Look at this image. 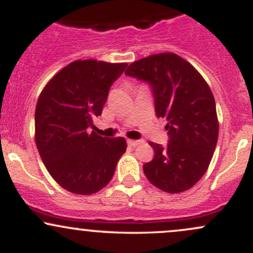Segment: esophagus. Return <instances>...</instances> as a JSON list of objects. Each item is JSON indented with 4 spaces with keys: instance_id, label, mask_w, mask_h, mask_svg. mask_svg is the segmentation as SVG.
<instances>
[{
    "instance_id": "obj_1",
    "label": "esophagus",
    "mask_w": 253,
    "mask_h": 253,
    "mask_svg": "<svg viewBox=\"0 0 253 253\" xmlns=\"http://www.w3.org/2000/svg\"><path fill=\"white\" fill-rule=\"evenodd\" d=\"M143 143V141L141 140H130V139H128V140H127V144L129 145V146H136V145H139V144H141Z\"/></svg>"
}]
</instances>
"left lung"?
I'll use <instances>...</instances> for the list:
<instances>
[{
  "label": "left lung",
  "mask_w": 253,
  "mask_h": 253,
  "mask_svg": "<svg viewBox=\"0 0 253 253\" xmlns=\"http://www.w3.org/2000/svg\"><path fill=\"white\" fill-rule=\"evenodd\" d=\"M125 74L151 84L157 117L168 121L169 144L149 143L155 157L144 164L145 176L165 193L190 189L210 167L219 135L210 85L189 62L172 52L141 58Z\"/></svg>",
  "instance_id": "obj_1"
}]
</instances>
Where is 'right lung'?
I'll use <instances>...</instances> for the list:
<instances>
[{
    "label": "right lung",
    "mask_w": 253,
    "mask_h": 253,
    "mask_svg": "<svg viewBox=\"0 0 253 253\" xmlns=\"http://www.w3.org/2000/svg\"><path fill=\"white\" fill-rule=\"evenodd\" d=\"M126 66L127 63L75 60L40 92L34 124L38 151L52 178L72 194L91 195L106 187L126 151L123 136H101L94 127L110 85Z\"/></svg>",
    "instance_id": "obj_1"
}]
</instances>
